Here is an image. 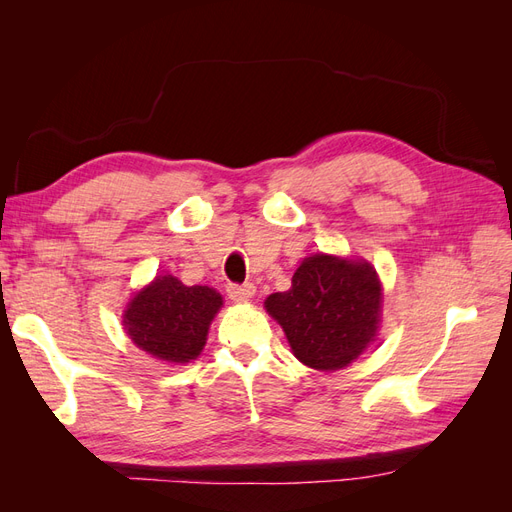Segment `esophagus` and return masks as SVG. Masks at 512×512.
<instances>
[{
  "mask_svg": "<svg viewBox=\"0 0 512 512\" xmlns=\"http://www.w3.org/2000/svg\"><path fill=\"white\" fill-rule=\"evenodd\" d=\"M226 292H228V297L232 299V301H250L252 297H254V292H256V286L254 284H228L226 286Z\"/></svg>",
  "mask_w": 512,
  "mask_h": 512,
  "instance_id": "obj_1",
  "label": "esophagus"
}]
</instances>
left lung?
Here are the masks:
<instances>
[{
    "label": "left lung",
    "instance_id": "left-lung-1",
    "mask_svg": "<svg viewBox=\"0 0 512 512\" xmlns=\"http://www.w3.org/2000/svg\"><path fill=\"white\" fill-rule=\"evenodd\" d=\"M382 286L367 260L314 254L301 262L286 292L267 297L297 359L320 371L350 365L374 342Z\"/></svg>",
    "mask_w": 512,
    "mask_h": 512
}]
</instances>
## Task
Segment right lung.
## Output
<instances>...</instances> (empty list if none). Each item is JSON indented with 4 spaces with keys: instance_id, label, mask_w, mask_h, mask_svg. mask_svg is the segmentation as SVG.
Returning <instances> with one entry per match:
<instances>
[{
    "instance_id": "right-lung-1",
    "label": "right lung",
    "mask_w": 512,
    "mask_h": 512,
    "mask_svg": "<svg viewBox=\"0 0 512 512\" xmlns=\"http://www.w3.org/2000/svg\"><path fill=\"white\" fill-rule=\"evenodd\" d=\"M220 307L218 290L185 286L173 275H158L128 303L123 329L156 359L190 363L205 348L209 324Z\"/></svg>"
}]
</instances>
